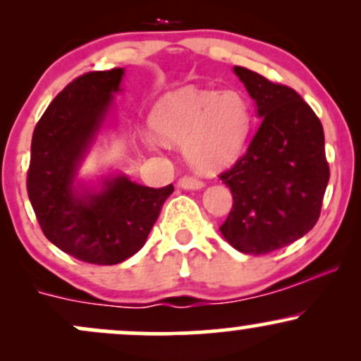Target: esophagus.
Segmentation results:
<instances>
[{"label":"esophagus","instance_id":"1","mask_svg":"<svg viewBox=\"0 0 361 361\" xmlns=\"http://www.w3.org/2000/svg\"><path fill=\"white\" fill-rule=\"evenodd\" d=\"M178 186L183 190H200L204 188V181L197 180V178L193 176H183L178 180Z\"/></svg>","mask_w":361,"mask_h":361}]
</instances>
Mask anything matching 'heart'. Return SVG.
Returning <instances> with one entry per match:
<instances>
[{
  "instance_id": "heart-1",
  "label": "heart",
  "mask_w": 361,
  "mask_h": 361,
  "mask_svg": "<svg viewBox=\"0 0 361 361\" xmlns=\"http://www.w3.org/2000/svg\"><path fill=\"white\" fill-rule=\"evenodd\" d=\"M163 142L183 146L193 168L212 173L238 159L251 128V105L241 91L181 88L164 94L149 115Z\"/></svg>"
}]
</instances>
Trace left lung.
I'll return each instance as SVG.
<instances>
[{
	"label": "left lung",
	"instance_id": "8db88e82",
	"mask_svg": "<svg viewBox=\"0 0 361 361\" xmlns=\"http://www.w3.org/2000/svg\"><path fill=\"white\" fill-rule=\"evenodd\" d=\"M261 123L247 151L221 180L233 210L221 233L244 255L281 250L316 226L329 166L321 120L295 90L234 66Z\"/></svg>",
	"mask_w": 361,
	"mask_h": 361
}]
</instances>
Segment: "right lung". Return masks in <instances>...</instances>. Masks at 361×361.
Masks as SVG:
<instances>
[{
  "label": "right lung",
  "mask_w": 361,
  "mask_h": 361,
  "mask_svg": "<svg viewBox=\"0 0 361 361\" xmlns=\"http://www.w3.org/2000/svg\"><path fill=\"white\" fill-rule=\"evenodd\" d=\"M123 69L82 74L47 106L32 137L27 190L54 246L93 264H117L147 241L173 185L149 188L123 173L98 183L78 178L114 110Z\"/></svg>",
  "instance_id": "right-lung-1"
}]
</instances>
